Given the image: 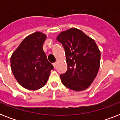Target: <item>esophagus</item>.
<instances>
[{
  "label": "esophagus",
  "mask_w": 120,
  "mask_h": 120,
  "mask_svg": "<svg viewBox=\"0 0 120 120\" xmlns=\"http://www.w3.org/2000/svg\"><path fill=\"white\" fill-rule=\"evenodd\" d=\"M56 62H55V63H53V67H54V68H55L56 67Z\"/></svg>",
  "instance_id": "esophagus-1"
}]
</instances>
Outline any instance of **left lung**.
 Here are the masks:
<instances>
[{
  "instance_id": "8db88e82",
  "label": "left lung",
  "mask_w": 120,
  "mask_h": 120,
  "mask_svg": "<svg viewBox=\"0 0 120 120\" xmlns=\"http://www.w3.org/2000/svg\"><path fill=\"white\" fill-rule=\"evenodd\" d=\"M65 52L67 70L60 75L64 85L75 91L89 87L97 76L100 52L95 41L79 29L62 32L56 38Z\"/></svg>"
}]
</instances>
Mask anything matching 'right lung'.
Instances as JSON below:
<instances>
[{"label":"right lung","mask_w":120,"mask_h":120,"mask_svg":"<svg viewBox=\"0 0 120 120\" xmlns=\"http://www.w3.org/2000/svg\"><path fill=\"white\" fill-rule=\"evenodd\" d=\"M46 35L35 32L22 41L12 55V73L19 84L26 89H40L47 83L53 69L43 50Z\"/></svg>","instance_id":"obj_1"}]
</instances>
